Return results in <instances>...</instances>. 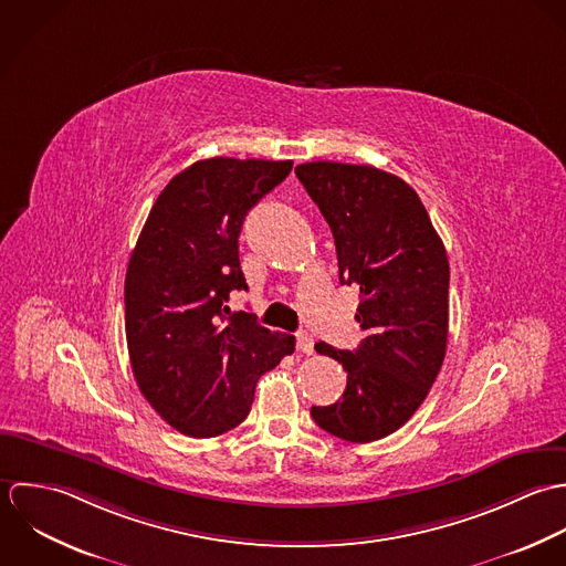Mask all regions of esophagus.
Returning a JSON list of instances; mask_svg holds the SVG:
<instances>
[{"label":"esophagus","mask_w":566,"mask_h":566,"mask_svg":"<svg viewBox=\"0 0 566 566\" xmlns=\"http://www.w3.org/2000/svg\"><path fill=\"white\" fill-rule=\"evenodd\" d=\"M297 349L304 354H313L315 349V340L308 333H297Z\"/></svg>","instance_id":"1"}]
</instances>
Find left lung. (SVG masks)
<instances>
[{"mask_svg": "<svg viewBox=\"0 0 566 566\" xmlns=\"http://www.w3.org/2000/svg\"><path fill=\"white\" fill-rule=\"evenodd\" d=\"M328 221L339 282L358 291L356 349L324 340L319 354L347 371L343 398L313 407V420L345 442L398 431L436 382L449 339V258L442 238L400 177L374 166L311 161L295 168Z\"/></svg>", "mask_w": 566, "mask_h": 566, "instance_id": "left-lung-1", "label": "left lung"}]
</instances>
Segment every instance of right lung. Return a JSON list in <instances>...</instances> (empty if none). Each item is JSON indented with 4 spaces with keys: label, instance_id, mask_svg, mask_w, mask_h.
<instances>
[{
    "label": "right lung",
    "instance_id": "obj_1",
    "mask_svg": "<svg viewBox=\"0 0 566 566\" xmlns=\"http://www.w3.org/2000/svg\"><path fill=\"white\" fill-rule=\"evenodd\" d=\"M291 168V159L192 164L161 190L130 253L124 331L133 376L184 436L214 438L238 427L258 378L295 349V337L227 306L231 291H247L238 258L242 221Z\"/></svg>",
    "mask_w": 566,
    "mask_h": 566
}]
</instances>
